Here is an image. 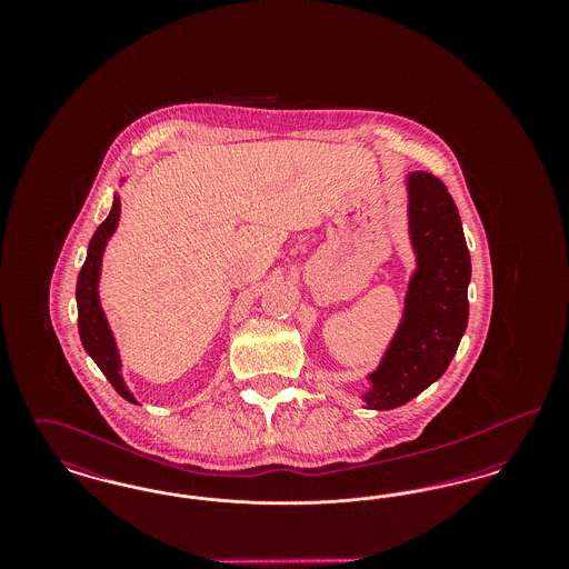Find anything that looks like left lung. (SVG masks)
Listing matches in <instances>:
<instances>
[{"mask_svg":"<svg viewBox=\"0 0 569 569\" xmlns=\"http://www.w3.org/2000/svg\"><path fill=\"white\" fill-rule=\"evenodd\" d=\"M407 234L416 269L407 281L403 318L360 395L369 409L406 406L441 378L469 320L471 258L457 204L431 172L406 174Z\"/></svg>","mask_w":569,"mask_h":569,"instance_id":"left-lung-1","label":"left lung"}]
</instances>
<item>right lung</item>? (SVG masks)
<instances>
[{
	"mask_svg": "<svg viewBox=\"0 0 569 569\" xmlns=\"http://www.w3.org/2000/svg\"><path fill=\"white\" fill-rule=\"evenodd\" d=\"M123 183V181H121ZM121 217V200L119 193L112 198L110 213L93 232L89 247H87V258L79 272L77 281V307H79V335H81L82 348L84 352L93 358V362L100 367V371L107 376L112 388L130 403L138 406L134 395L130 392L126 379L121 376V356L114 341V335L110 330L107 313L100 302V274H102V258L104 249L109 244L110 237L114 234Z\"/></svg>",
	"mask_w": 569,
	"mask_h": 569,
	"instance_id": "1",
	"label": "right lung"
}]
</instances>
